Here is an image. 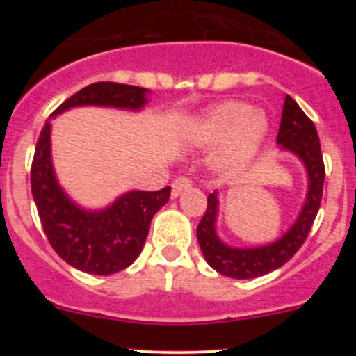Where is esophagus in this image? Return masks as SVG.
<instances>
[{
	"mask_svg": "<svg viewBox=\"0 0 356 356\" xmlns=\"http://www.w3.org/2000/svg\"><path fill=\"white\" fill-rule=\"evenodd\" d=\"M191 189V181L187 177H177L172 182V197H179L182 191Z\"/></svg>",
	"mask_w": 356,
	"mask_h": 356,
	"instance_id": "esophagus-1",
	"label": "esophagus"
}]
</instances>
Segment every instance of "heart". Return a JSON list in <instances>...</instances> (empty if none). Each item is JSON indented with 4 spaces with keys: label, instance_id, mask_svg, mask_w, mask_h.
Masks as SVG:
<instances>
[{
    "label": "heart",
    "instance_id": "1",
    "mask_svg": "<svg viewBox=\"0 0 356 356\" xmlns=\"http://www.w3.org/2000/svg\"><path fill=\"white\" fill-rule=\"evenodd\" d=\"M268 132L269 120L264 112L246 102L227 100L195 117L184 130V138L195 149L219 145L211 157V169L222 177H232L251 164Z\"/></svg>",
    "mask_w": 356,
    "mask_h": 356
}]
</instances>
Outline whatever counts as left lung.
<instances>
[{
	"label": "left lung",
	"mask_w": 356,
	"mask_h": 356,
	"mask_svg": "<svg viewBox=\"0 0 356 356\" xmlns=\"http://www.w3.org/2000/svg\"><path fill=\"white\" fill-rule=\"evenodd\" d=\"M276 144L281 145V150L291 152L303 162L308 175V192L303 207L295 224L275 243L257 248H234L220 241L216 231L219 212L218 191L207 195L206 214L197 226V241L207 264L219 275L236 280H252L268 275L288 263L308 238L321 204L325 164L316 127L289 95L284 99Z\"/></svg>",
	"instance_id": "left-lung-1"
}]
</instances>
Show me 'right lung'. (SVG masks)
<instances>
[{
	"label": "right lung",
	"mask_w": 356,
	"mask_h": 356,
	"mask_svg": "<svg viewBox=\"0 0 356 356\" xmlns=\"http://www.w3.org/2000/svg\"><path fill=\"white\" fill-rule=\"evenodd\" d=\"M150 90L99 81L65 100L43 125L31 164V192L51 248L61 259L90 275H113L129 268L144 248L150 220L169 201L170 187L130 191L104 209L73 202L58 184L51 162V118L75 107H112L138 112Z\"/></svg>",
	"instance_id": "right-lung-1"
}]
</instances>
